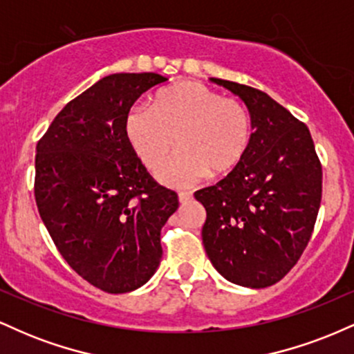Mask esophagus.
Masks as SVG:
<instances>
[{
    "mask_svg": "<svg viewBox=\"0 0 354 354\" xmlns=\"http://www.w3.org/2000/svg\"><path fill=\"white\" fill-rule=\"evenodd\" d=\"M178 200H180V203H183V205H185V203H188V201L193 200V194H191L189 191H181V193H178Z\"/></svg>",
    "mask_w": 354,
    "mask_h": 354,
    "instance_id": "1",
    "label": "esophagus"
}]
</instances>
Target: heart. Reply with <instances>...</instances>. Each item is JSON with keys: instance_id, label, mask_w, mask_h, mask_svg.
Returning <instances> with one entry per match:
<instances>
[{"instance_id": "obj_1", "label": "heart", "mask_w": 354, "mask_h": 354, "mask_svg": "<svg viewBox=\"0 0 354 354\" xmlns=\"http://www.w3.org/2000/svg\"><path fill=\"white\" fill-rule=\"evenodd\" d=\"M126 136L153 174L168 166L163 181L189 186L206 174L223 176L238 168L251 145V118L245 104L196 81H183L153 98L151 109L135 106L124 121Z\"/></svg>"}]
</instances>
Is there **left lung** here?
<instances>
[{
  "instance_id": "8db88e82",
  "label": "left lung",
  "mask_w": 354,
  "mask_h": 354,
  "mask_svg": "<svg viewBox=\"0 0 354 354\" xmlns=\"http://www.w3.org/2000/svg\"><path fill=\"white\" fill-rule=\"evenodd\" d=\"M246 104L251 145L234 171L194 198L205 206L201 238L211 265L246 288L278 283L310 241L323 171L310 129L266 93L209 78Z\"/></svg>"
}]
</instances>
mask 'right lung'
<instances>
[{
	"label": "right lung",
	"instance_id": "1",
	"mask_svg": "<svg viewBox=\"0 0 354 354\" xmlns=\"http://www.w3.org/2000/svg\"><path fill=\"white\" fill-rule=\"evenodd\" d=\"M168 78L116 73L66 104L36 146L39 216L66 263L106 293L143 286L160 266L178 196L146 171L126 136L135 101Z\"/></svg>",
	"mask_w": 354,
	"mask_h": 354
}]
</instances>
